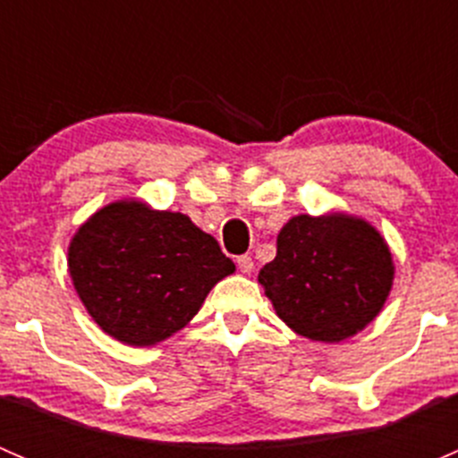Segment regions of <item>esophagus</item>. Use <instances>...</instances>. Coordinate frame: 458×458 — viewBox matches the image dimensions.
<instances>
[{
  "label": "esophagus",
  "mask_w": 458,
  "mask_h": 458,
  "mask_svg": "<svg viewBox=\"0 0 458 458\" xmlns=\"http://www.w3.org/2000/svg\"><path fill=\"white\" fill-rule=\"evenodd\" d=\"M237 266L243 275H250V272L255 270V261H252V257H248V255L237 257Z\"/></svg>",
  "instance_id": "1"
}]
</instances>
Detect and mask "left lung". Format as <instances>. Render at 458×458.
Wrapping results in <instances>:
<instances>
[{
  "label": "left lung",
  "mask_w": 458,
  "mask_h": 458,
  "mask_svg": "<svg viewBox=\"0 0 458 458\" xmlns=\"http://www.w3.org/2000/svg\"><path fill=\"white\" fill-rule=\"evenodd\" d=\"M394 279L386 239L359 216L297 215L276 237L259 284L297 335L323 344L361 332L381 312Z\"/></svg>",
  "instance_id": "left-lung-1"
}]
</instances>
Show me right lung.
<instances>
[{
  "mask_svg": "<svg viewBox=\"0 0 458 458\" xmlns=\"http://www.w3.org/2000/svg\"><path fill=\"white\" fill-rule=\"evenodd\" d=\"M68 270L97 326L143 348L188 326L234 263L191 216L123 199L80 225Z\"/></svg>",
  "mask_w": 458,
  "mask_h": 458,
  "instance_id": "obj_1",
  "label": "right lung"
}]
</instances>
